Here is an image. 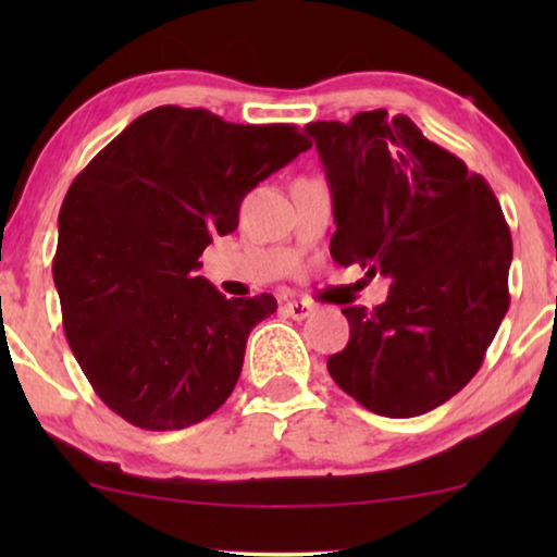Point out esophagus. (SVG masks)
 <instances>
[{
	"label": "esophagus",
	"mask_w": 557,
	"mask_h": 557,
	"mask_svg": "<svg viewBox=\"0 0 557 557\" xmlns=\"http://www.w3.org/2000/svg\"><path fill=\"white\" fill-rule=\"evenodd\" d=\"M281 309H284L286 317L299 319V322H301V319H307V317L314 314V304H309V301H296V299H294V301H286Z\"/></svg>",
	"instance_id": "esophagus-1"
}]
</instances>
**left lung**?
I'll return each mask as SVG.
<instances>
[{
  "instance_id": "obj_1",
  "label": "left lung",
  "mask_w": 557,
  "mask_h": 557,
  "mask_svg": "<svg viewBox=\"0 0 557 557\" xmlns=\"http://www.w3.org/2000/svg\"><path fill=\"white\" fill-rule=\"evenodd\" d=\"M307 134L332 193V258L391 278L380 307L342 309L349 342L326 370L372 413H429L476 375L509 309L512 235L497 197L408 116L362 111Z\"/></svg>"
}]
</instances>
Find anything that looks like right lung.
Masks as SVG:
<instances>
[{"label": "right lung", "mask_w": 557, "mask_h": 557, "mask_svg": "<svg viewBox=\"0 0 557 557\" xmlns=\"http://www.w3.org/2000/svg\"><path fill=\"white\" fill-rule=\"evenodd\" d=\"M311 141L288 124H227L159 106L73 180L52 278L81 370L106 406L147 431H180L223 406L271 294L225 299L197 276L238 227L243 197Z\"/></svg>", "instance_id": "right-lung-1"}]
</instances>
